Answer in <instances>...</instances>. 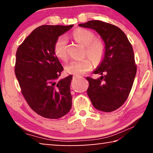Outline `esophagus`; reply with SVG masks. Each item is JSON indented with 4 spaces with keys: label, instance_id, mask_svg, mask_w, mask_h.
Instances as JSON below:
<instances>
[{
    "label": "esophagus",
    "instance_id": "obj_1",
    "mask_svg": "<svg viewBox=\"0 0 153 153\" xmlns=\"http://www.w3.org/2000/svg\"><path fill=\"white\" fill-rule=\"evenodd\" d=\"M74 77H76V78H81V76H79V75H74Z\"/></svg>",
    "mask_w": 153,
    "mask_h": 153
}]
</instances>
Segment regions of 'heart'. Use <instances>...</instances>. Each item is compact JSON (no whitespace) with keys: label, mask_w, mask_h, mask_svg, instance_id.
<instances>
[{"label":"heart","mask_w":153,"mask_h":153,"mask_svg":"<svg viewBox=\"0 0 153 153\" xmlns=\"http://www.w3.org/2000/svg\"><path fill=\"white\" fill-rule=\"evenodd\" d=\"M74 37L78 42L85 47L87 55L94 62H99L105 53V45L100 39H94L95 35L86 29L78 28L74 31ZM68 39L66 37L60 36L53 45V52L58 59L66 61L68 60ZM93 68V61L90 58L79 60H72L65 66L66 72L72 74H83Z\"/></svg>","instance_id":"1"}]
</instances>
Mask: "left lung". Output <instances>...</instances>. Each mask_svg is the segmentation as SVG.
Returning a JSON list of instances; mask_svg holds the SVG:
<instances>
[{
    "label": "left lung",
    "mask_w": 153,
    "mask_h": 153,
    "mask_svg": "<svg viewBox=\"0 0 153 153\" xmlns=\"http://www.w3.org/2000/svg\"><path fill=\"white\" fill-rule=\"evenodd\" d=\"M98 33L105 45L103 60L93 73L101 76L87 77V94L94 107L104 112L120 108L130 93L137 73L134 51L124 32L114 25L99 20L79 24Z\"/></svg>",
    "instance_id": "left-lung-1"
}]
</instances>
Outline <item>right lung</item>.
Returning <instances> with one entry per match:
<instances>
[{
  "instance_id": "right-lung-1",
  "label": "right lung",
  "mask_w": 153,
  "mask_h": 153,
  "mask_svg": "<svg viewBox=\"0 0 153 153\" xmlns=\"http://www.w3.org/2000/svg\"><path fill=\"white\" fill-rule=\"evenodd\" d=\"M73 27L43 25L35 28L17 49L14 72L28 105L44 118L58 119L72 107V76L58 80L63 68L53 52L60 35Z\"/></svg>"
}]
</instances>
